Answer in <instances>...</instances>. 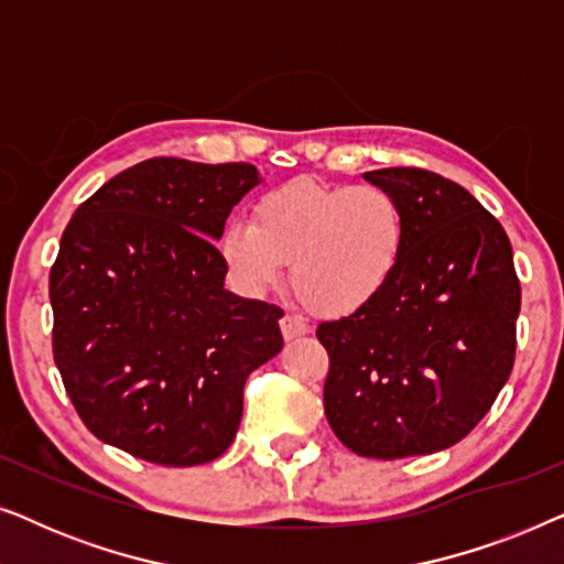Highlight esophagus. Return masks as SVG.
<instances>
[{"instance_id": "esophagus-1", "label": "esophagus", "mask_w": 564, "mask_h": 564, "mask_svg": "<svg viewBox=\"0 0 564 564\" xmlns=\"http://www.w3.org/2000/svg\"><path fill=\"white\" fill-rule=\"evenodd\" d=\"M280 328H282V336H284V341H295V338H300V336H305V334H307V326H305V321L300 318V315H292V313L282 315V321H280Z\"/></svg>"}]
</instances>
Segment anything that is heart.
<instances>
[{
    "mask_svg": "<svg viewBox=\"0 0 564 564\" xmlns=\"http://www.w3.org/2000/svg\"><path fill=\"white\" fill-rule=\"evenodd\" d=\"M408 220L377 184H326L300 176L267 189L251 223L230 220L218 251L238 288L259 295L282 280L321 318H349L384 295L403 264Z\"/></svg>",
    "mask_w": 564,
    "mask_h": 564,
    "instance_id": "b5f03b06",
    "label": "heart"
}]
</instances>
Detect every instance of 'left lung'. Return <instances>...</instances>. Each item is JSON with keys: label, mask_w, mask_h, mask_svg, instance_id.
Returning <instances> with one entry per match:
<instances>
[{"label": "left lung", "mask_w": 564, "mask_h": 564, "mask_svg": "<svg viewBox=\"0 0 564 564\" xmlns=\"http://www.w3.org/2000/svg\"><path fill=\"white\" fill-rule=\"evenodd\" d=\"M365 180L390 189L408 220L398 276L367 311L321 323L330 369L323 405L359 457L449 449L508 382L521 288L506 230L465 187L392 166Z\"/></svg>", "instance_id": "obj_1"}]
</instances>
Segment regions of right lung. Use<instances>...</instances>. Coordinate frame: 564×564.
<instances>
[{"instance_id":"right-lung-1","label":"right lung","mask_w":564,"mask_h":564,"mask_svg":"<svg viewBox=\"0 0 564 564\" xmlns=\"http://www.w3.org/2000/svg\"><path fill=\"white\" fill-rule=\"evenodd\" d=\"M259 182L251 164L149 159L76 207L51 269L53 359L105 444L192 467L236 438L284 313L226 290L213 241Z\"/></svg>"}]
</instances>
